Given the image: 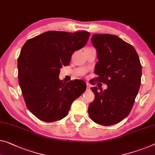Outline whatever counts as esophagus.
<instances>
[{
  "instance_id": "34e87169",
  "label": "esophagus",
  "mask_w": 155,
  "mask_h": 155,
  "mask_svg": "<svg viewBox=\"0 0 155 155\" xmlns=\"http://www.w3.org/2000/svg\"><path fill=\"white\" fill-rule=\"evenodd\" d=\"M90 87H91V85L89 84V83H87V88L88 90L90 89Z\"/></svg>"
}]
</instances>
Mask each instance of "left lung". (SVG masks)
<instances>
[{
    "instance_id": "left-lung-1",
    "label": "left lung",
    "mask_w": 155,
    "mask_h": 155,
    "mask_svg": "<svg viewBox=\"0 0 155 155\" xmlns=\"http://www.w3.org/2000/svg\"><path fill=\"white\" fill-rule=\"evenodd\" d=\"M91 41L98 59L94 71L96 80L106 84L107 89L91 88L95 98L88 112L97 124L112 125L132 110L141 86L142 66L134 48L116 35L96 34Z\"/></svg>"
}]
</instances>
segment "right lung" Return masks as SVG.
<instances>
[{
  "label": "right lung",
  "instance_id": "obj_1",
  "mask_svg": "<svg viewBox=\"0 0 155 155\" xmlns=\"http://www.w3.org/2000/svg\"><path fill=\"white\" fill-rule=\"evenodd\" d=\"M89 36L86 31H48L23 45L18 58V83L28 109L39 120L51 123L66 117L72 102L85 91L83 80L63 82L59 75Z\"/></svg>",
  "mask_w": 155,
  "mask_h": 155
}]
</instances>
